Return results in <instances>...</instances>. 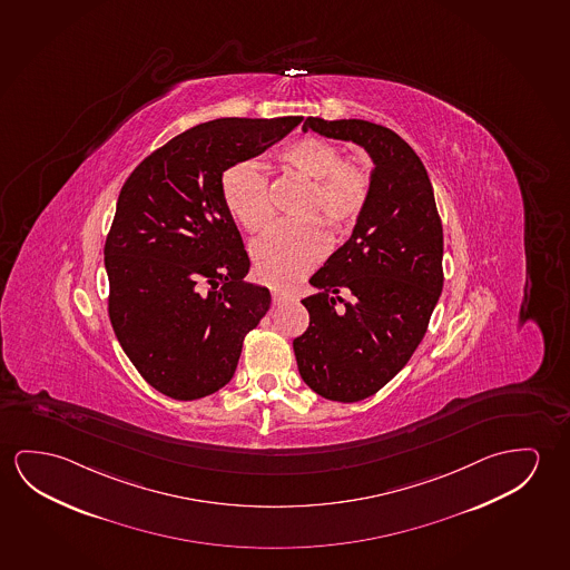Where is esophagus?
<instances>
[{
    "label": "esophagus",
    "instance_id": "1",
    "mask_svg": "<svg viewBox=\"0 0 570 570\" xmlns=\"http://www.w3.org/2000/svg\"><path fill=\"white\" fill-rule=\"evenodd\" d=\"M294 298V296H289L286 292H281V289H272V304L274 306H282V304H286L289 299Z\"/></svg>",
    "mask_w": 570,
    "mask_h": 570
}]
</instances>
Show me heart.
Listing matches in <instances>:
<instances>
[{"label": "heart", "instance_id": "obj_1", "mask_svg": "<svg viewBox=\"0 0 570 570\" xmlns=\"http://www.w3.org/2000/svg\"><path fill=\"white\" fill-rule=\"evenodd\" d=\"M284 171L307 181L294 215L253 245L254 271L272 286H292L327 253L325 227L342 233L367 207L373 174L361 156H343L337 141L316 134L288 141L276 151ZM220 199L248 233H261L272 219L268 179L250 164L237 161L220 174ZM320 218L317 222L316 219Z\"/></svg>", "mask_w": 570, "mask_h": 570}]
</instances>
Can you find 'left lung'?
Masks as SVG:
<instances>
[{"label": "left lung", "instance_id": "left-lung-1", "mask_svg": "<svg viewBox=\"0 0 570 570\" xmlns=\"http://www.w3.org/2000/svg\"><path fill=\"white\" fill-rule=\"evenodd\" d=\"M307 128L360 144L375 164L353 235L309 278L320 292L302 299L309 325L294 340L304 383L330 401L357 403L409 363L429 330L444 284L442 220L426 167L399 134L314 116Z\"/></svg>", "mask_w": 570, "mask_h": 570}]
</instances>
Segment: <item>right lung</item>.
Returning a JSON list of instances; mask_svg holds the SVG:
<instances>
[{
	"label": "right lung",
	"mask_w": 570,
	"mask_h": 570,
	"mask_svg": "<svg viewBox=\"0 0 570 570\" xmlns=\"http://www.w3.org/2000/svg\"><path fill=\"white\" fill-rule=\"evenodd\" d=\"M304 118H219L141 159L120 189L105 243L108 316L144 381L176 401L219 391L271 292L245 281L250 261L220 199V174Z\"/></svg>",
	"instance_id": "add662e5"
}]
</instances>
